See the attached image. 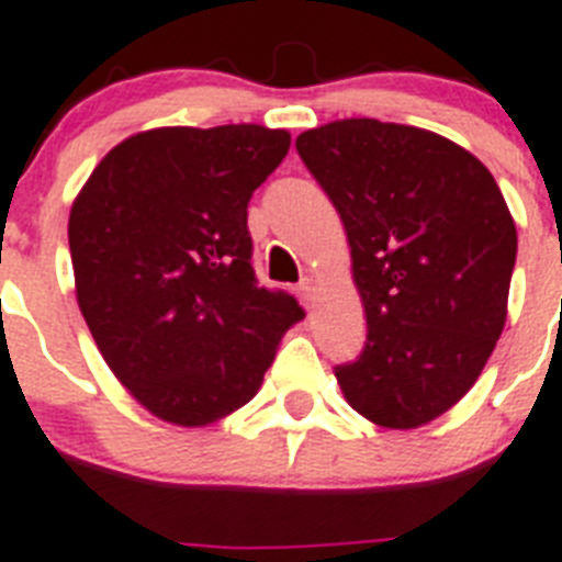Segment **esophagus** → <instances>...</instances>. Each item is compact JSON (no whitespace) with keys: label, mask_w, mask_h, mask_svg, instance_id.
Wrapping results in <instances>:
<instances>
[{"label":"esophagus","mask_w":562,"mask_h":562,"mask_svg":"<svg viewBox=\"0 0 562 562\" xmlns=\"http://www.w3.org/2000/svg\"><path fill=\"white\" fill-rule=\"evenodd\" d=\"M296 294H300V300H303L305 308H311V303H314V280H300V285H296Z\"/></svg>","instance_id":"esophagus-1"}]
</instances>
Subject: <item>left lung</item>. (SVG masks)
<instances>
[{
	"mask_svg": "<svg viewBox=\"0 0 562 562\" xmlns=\"http://www.w3.org/2000/svg\"><path fill=\"white\" fill-rule=\"evenodd\" d=\"M296 150L346 225L369 325L360 357L334 369L339 389L376 426H426L477 383L506 325V200L474 154L412 125L328 122Z\"/></svg>",
	"mask_w": 562,
	"mask_h": 562,
	"instance_id": "left-lung-1",
	"label": "left lung"
}]
</instances>
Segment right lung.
I'll use <instances>...</instances> for the list:
<instances>
[{"label": "right lung", "mask_w": 562, "mask_h": 562, "mask_svg": "<svg viewBox=\"0 0 562 562\" xmlns=\"http://www.w3.org/2000/svg\"><path fill=\"white\" fill-rule=\"evenodd\" d=\"M289 148V131L262 125L143 131L74 200L79 311L108 369L165 423L209 426L243 408L305 317L251 268L248 200Z\"/></svg>", "instance_id": "1"}]
</instances>
